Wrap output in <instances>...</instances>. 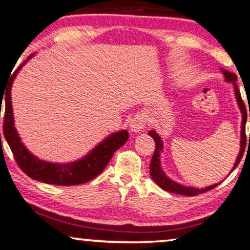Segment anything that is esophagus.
<instances>
[{"mask_svg":"<svg viewBox=\"0 0 250 250\" xmlns=\"http://www.w3.org/2000/svg\"><path fill=\"white\" fill-rule=\"evenodd\" d=\"M146 122H147V120H146L145 115H141V114L135 115L130 121V130L133 133H140V131L145 129Z\"/></svg>","mask_w":250,"mask_h":250,"instance_id":"esophagus-1","label":"esophagus"}]
</instances>
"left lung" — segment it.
<instances>
[{"mask_svg": "<svg viewBox=\"0 0 250 250\" xmlns=\"http://www.w3.org/2000/svg\"><path fill=\"white\" fill-rule=\"evenodd\" d=\"M222 73L226 77V81L227 82H231L234 84L235 96H236L237 104H239L241 113H242V123H241V149H240L239 155H237L236 162H235V165L233 167V170H234V169L237 167V165L240 163L241 159H242L243 153H245L247 110H246L245 103H243L242 99H241V94H240L239 88H237L236 83H235V82H236V80H237V76L235 75V74L230 73V71H228V70H222ZM249 117H250V111H249ZM148 135H150V136L153 137L154 141H155V151H154L153 157H151L150 166H149V169H150V176H151V179L155 181V183H156L159 187H161L163 190L170 191V193H176L179 195H186V196H195V195H197V194H202V193H206V191H208V190H211V189L215 188L217 185H219V183H216V185L210 186V187H206V188L199 189V188H193V187H186V186L179 185V183H176L175 181L169 179L167 175L165 174V171L162 170L161 162H160V154H161L162 148H163L161 137L159 136V134H157L155 130L148 131ZM249 139H250V135H249ZM233 170H231V171H233ZM231 171H230V173H231Z\"/></svg>", "mask_w": 250, "mask_h": 250, "instance_id": "1", "label": "left lung"}]
</instances>
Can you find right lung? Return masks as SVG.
Here are the masks:
<instances>
[{
	"label": "right lung",
	"mask_w": 250,
	"mask_h": 250,
	"mask_svg": "<svg viewBox=\"0 0 250 250\" xmlns=\"http://www.w3.org/2000/svg\"><path fill=\"white\" fill-rule=\"evenodd\" d=\"M33 55L28 57V60ZM27 60V61H28ZM25 61V62H27ZM22 63L15 70V73L10 76L8 82L5 93L0 94V108L4 99V120H3V134L8 145L13 151L15 161L22 171L31 177V179L40 181L43 183H49L55 186H75L85 183L93 180L97 175L102 173V170L107 167L109 161L111 160L113 155L119 148H121L127 142L129 133L127 130L116 131L108 136L104 141L97 145L90 153L85 155L84 157L79 161L70 163H51L45 162L43 160L37 159L33 154L24 147L21 142L16 128L14 127L13 108H11V97L10 89L13 84L16 74L21 69ZM6 96L3 98V95ZM1 117V111H0ZM1 135V134H0Z\"/></svg>",
	"instance_id": "add662e5"
}]
</instances>
